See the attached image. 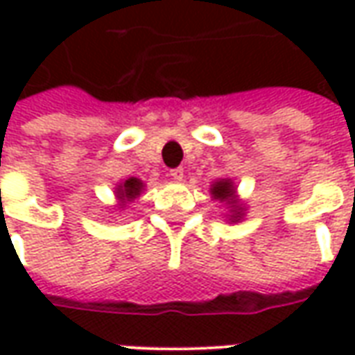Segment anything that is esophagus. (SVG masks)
<instances>
[{
    "mask_svg": "<svg viewBox=\"0 0 355 355\" xmlns=\"http://www.w3.org/2000/svg\"><path fill=\"white\" fill-rule=\"evenodd\" d=\"M171 178H173V180H182V178H184V169H182V167H177V169H171Z\"/></svg>",
    "mask_w": 355,
    "mask_h": 355,
    "instance_id": "obj_1",
    "label": "esophagus"
}]
</instances>
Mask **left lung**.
<instances>
[{"label":"left lung","instance_id":"obj_1","mask_svg":"<svg viewBox=\"0 0 355 355\" xmlns=\"http://www.w3.org/2000/svg\"><path fill=\"white\" fill-rule=\"evenodd\" d=\"M211 193H213V198H215V200L228 201V203H232L230 198L234 196V186H232L230 180H220V182L213 184ZM232 207H234V205H232ZM236 215H238V213H236ZM234 218H238V216H234Z\"/></svg>","mask_w":355,"mask_h":355}]
</instances>
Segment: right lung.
Returning a JSON list of instances; mask_svg holds the SVG:
<instances>
[{"instance_id":"1","label":"right lung","mask_w":355,"mask_h":355,"mask_svg":"<svg viewBox=\"0 0 355 355\" xmlns=\"http://www.w3.org/2000/svg\"><path fill=\"white\" fill-rule=\"evenodd\" d=\"M142 192V182H140L139 178H129V180H125L123 186H119V198L125 201H132L137 196H140Z\"/></svg>"}]
</instances>
